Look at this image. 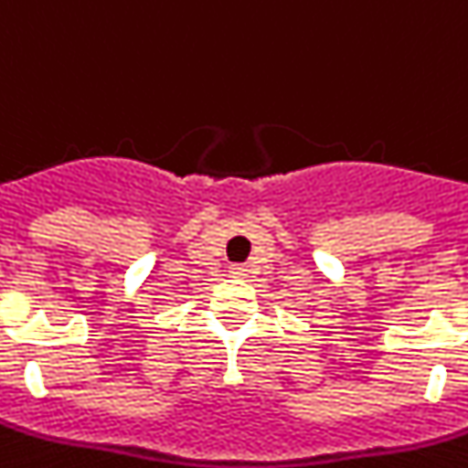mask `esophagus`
Instances as JSON below:
<instances>
[{
	"label": "esophagus",
	"mask_w": 468,
	"mask_h": 468,
	"mask_svg": "<svg viewBox=\"0 0 468 468\" xmlns=\"http://www.w3.org/2000/svg\"><path fill=\"white\" fill-rule=\"evenodd\" d=\"M246 272H249V270H246V265H231L229 268L231 277H246Z\"/></svg>",
	"instance_id": "obj_1"
}]
</instances>
